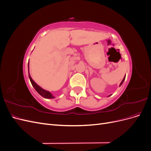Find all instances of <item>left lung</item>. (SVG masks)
<instances>
[{
    "mask_svg": "<svg viewBox=\"0 0 151 151\" xmlns=\"http://www.w3.org/2000/svg\"><path fill=\"white\" fill-rule=\"evenodd\" d=\"M125 79V76L124 77V78H123V80H122V83H120V86H121V85H122V84H123V81H124ZM109 96H110V95H109Z\"/></svg>",
    "mask_w": 151,
    "mask_h": 151,
    "instance_id": "obj_1",
    "label": "left lung"
}]
</instances>
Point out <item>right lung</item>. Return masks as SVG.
<instances>
[{"label": "right lung", "mask_w": 151, "mask_h": 151, "mask_svg": "<svg viewBox=\"0 0 151 151\" xmlns=\"http://www.w3.org/2000/svg\"><path fill=\"white\" fill-rule=\"evenodd\" d=\"M28 72H29V62H28ZM28 75H29V80L31 81L32 86H33V88H35V89L36 91H37L39 94L42 96V97H43L45 98H47V99H52V98H55L52 95V94L50 92V91H48L47 90L43 89V88H41L40 86H38L37 84H36L33 79H32L31 77L29 74V72L28 73Z\"/></svg>", "instance_id": "add662e5"}]
</instances>
